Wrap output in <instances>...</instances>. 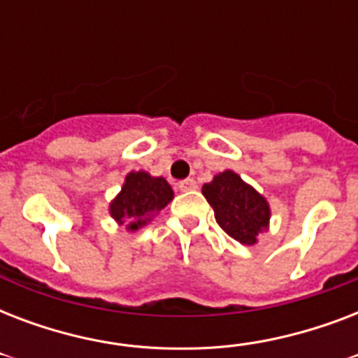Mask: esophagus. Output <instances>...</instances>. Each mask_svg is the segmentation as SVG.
<instances>
[{"instance_id": "1", "label": "esophagus", "mask_w": 358, "mask_h": 358, "mask_svg": "<svg viewBox=\"0 0 358 358\" xmlns=\"http://www.w3.org/2000/svg\"><path fill=\"white\" fill-rule=\"evenodd\" d=\"M178 189L180 191H193V189H196V182L193 178L182 180V182H178Z\"/></svg>"}]
</instances>
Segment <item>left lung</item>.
<instances>
[{
  "mask_svg": "<svg viewBox=\"0 0 358 358\" xmlns=\"http://www.w3.org/2000/svg\"><path fill=\"white\" fill-rule=\"evenodd\" d=\"M202 195L213 208L219 227L239 243L255 245L269 224L271 212L266 199L232 171L219 173L202 185Z\"/></svg>",
  "mask_w": 358,
  "mask_h": 358,
  "instance_id": "left-lung-1",
  "label": "left lung"
}]
</instances>
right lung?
Returning a JSON list of instances; mask_svg holds the SVG:
<instances>
[{
    "mask_svg": "<svg viewBox=\"0 0 358 358\" xmlns=\"http://www.w3.org/2000/svg\"><path fill=\"white\" fill-rule=\"evenodd\" d=\"M173 196L165 178H154L145 171L129 173L122 191L109 204V212L117 223H128V230H137L167 206Z\"/></svg>",
    "mask_w": 358,
    "mask_h": 358,
    "instance_id": "obj_1",
    "label": "right lung"
}]
</instances>
